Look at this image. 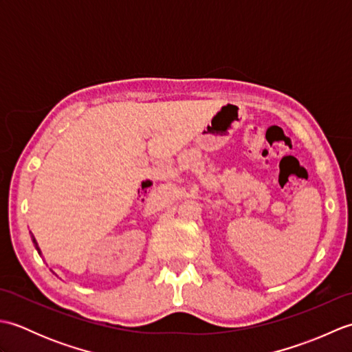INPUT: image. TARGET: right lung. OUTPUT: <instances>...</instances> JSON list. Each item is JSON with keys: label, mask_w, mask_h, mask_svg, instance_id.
<instances>
[{"label": "right lung", "mask_w": 352, "mask_h": 352, "mask_svg": "<svg viewBox=\"0 0 352 352\" xmlns=\"http://www.w3.org/2000/svg\"><path fill=\"white\" fill-rule=\"evenodd\" d=\"M32 234V233H30ZM32 241H33V245H34V248L37 250V252H39V256H42V251H41V248H39V245H37V242H36V239H34V236L32 234Z\"/></svg>", "instance_id": "add662e5"}]
</instances>
